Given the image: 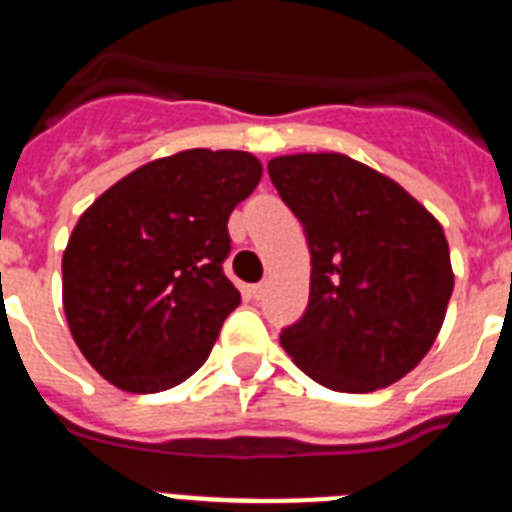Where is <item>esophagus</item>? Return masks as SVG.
<instances>
[{"mask_svg":"<svg viewBox=\"0 0 512 512\" xmlns=\"http://www.w3.org/2000/svg\"><path fill=\"white\" fill-rule=\"evenodd\" d=\"M266 287H269V284L266 282H259V284H251V295L256 297V300H261V297L266 295Z\"/></svg>","mask_w":512,"mask_h":512,"instance_id":"34e87169","label":"esophagus"}]
</instances>
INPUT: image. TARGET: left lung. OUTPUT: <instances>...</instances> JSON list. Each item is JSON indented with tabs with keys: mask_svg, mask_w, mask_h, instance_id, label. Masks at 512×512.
<instances>
[{
	"mask_svg": "<svg viewBox=\"0 0 512 512\" xmlns=\"http://www.w3.org/2000/svg\"><path fill=\"white\" fill-rule=\"evenodd\" d=\"M284 205L310 248V300L282 346L302 372L336 392H374L423 361L451 292L441 223L395 179L343 153L269 161Z\"/></svg>",
	"mask_w": 512,
	"mask_h": 512,
	"instance_id": "left-lung-1",
	"label": "left lung"
}]
</instances>
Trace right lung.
Listing matches in <instances>:
<instances>
[{"label":"right lung","mask_w":512,"mask_h":512,"mask_svg":"<svg viewBox=\"0 0 512 512\" xmlns=\"http://www.w3.org/2000/svg\"><path fill=\"white\" fill-rule=\"evenodd\" d=\"M246 151L189 148L122 176L63 251V312L84 359L135 395L207 361L241 292L223 274L228 217L261 182Z\"/></svg>","instance_id":"right-lung-1"}]
</instances>
